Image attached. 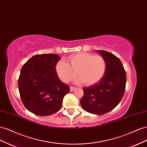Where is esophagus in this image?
<instances>
[{"label":"esophagus","mask_w":147,"mask_h":147,"mask_svg":"<svg viewBox=\"0 0 147 147\" xmlns=\"http://www.w3.org/2000/svg\"><path fill=\"white\" fill-rule=\"evenodd\" d=\"M75 89H76V87H73V86H71L70 87V91L71 92L74 91Z\"/></svg>","instance_id":"1"}]
</instances>
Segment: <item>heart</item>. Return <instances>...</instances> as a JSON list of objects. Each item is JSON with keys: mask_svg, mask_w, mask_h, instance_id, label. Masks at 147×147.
I'll return each instance as SVG.
<instances>
[{"mask_svg": "<svg viewBox=\"0 0 147 147\" xmlns=\"http://www.w3.org/2000/svg\"><path fill=\"white\" fill-rule=\"evenodd\" d=\"M68 63L61 60L56 66V71L61 80L68 82L76 76L77 82L92 86L100 81L107 71V62L100 55L82 52L71 55Z\"/></svg>", "mask_w": 147, "mask_h": 147, "instance_id": "b5f03b06", "label": "heart"}]
</instances>
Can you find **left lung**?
I'll return each instance as SVG.
<instances>
[{"mask_svg":"<svg viewBox=\"0 0 147 147\" xmlns=\"http://www.w3.org/2000/svg\"><path fill=\"white\" fill-rule=\"evenodd\" d=\"M107 62V71L102 79L95 84L83 88L81 107L86 111L101 115L114 109L124 94L126 74L119 58L105 50H97Z\"/></svg>","mask_w":147,"mask_h":147,"instance_id":"left-lung-1","label":"left lung"}]
</instances>
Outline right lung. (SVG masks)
<instances>
[{
    "mask_svg": "<svg viewBox=\"0 0 147 147\" xmlns=\"http://www.w3.org/2000/svg\"><path fill=\"white\" fill-rule=\"evenodd\" d=\"M61 59L57 54H39L28 60L21 69L18 89L24 107L39 116H48L61 108L69 86L57 76L56 65Z\"/></svg>",
    "mask_w": 147,
    "mask_h": 147,
    "instance_id": "add662e5",
    "label": "right lung"
}]
</instances>
